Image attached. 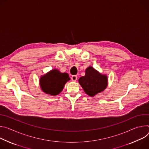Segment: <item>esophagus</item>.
<instances>
[{
  "instance_id": "obj_1",
  "label": "esophagus",
  "mask_w": 149,
  "mask_h": 149,
  "mask_svg": "<svg viewBox=\"0 0 149 149\" xmlns=\"http://www.w3.org/2000/svg\"><path fill=\"white\" fill-rule=\"evenodd\" d=\"M77 76L76 75H73V76H72V77H71V79H72V80H73V81H76V80H77Z\"/></svg>"
}]
</instances>
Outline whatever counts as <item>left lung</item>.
I'll return each instance as SVG.
<instances>
[{
  "label": "left lung",
  "mask_w": 149,
  "mask_h": 149,
  "mask_svg": "<svg viewBox=\"0 0 149 149\" xmlns=\"http://www.w3.org/2000/svg\"><path fill=\"white\" fill-rule=\"evenodd\" d=\"M79 82L88 95L94 96L107 88L108 77L89 66L85 70V75L79 78Z\"/></svg>",
  "instance_id": "8db88e82"
}]
</instances>
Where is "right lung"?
Masks as SVG:
<instances>
[{"label": "right lung", "mask_w": 149, "mask_h": 149, "mask_svg": "<svg viewBox=\"0 0 149 149\" xmlns=\"http://www.w3.org/2000/svg\"><path fill=\"white\" fill-rule=\"evenodd\" d=\"M70 79L68 73L53 69L40 77V85L44 93L55 96L63 91L66 82Z\"/></svg>", "instance_id": "add662e5"}]
</instances>
